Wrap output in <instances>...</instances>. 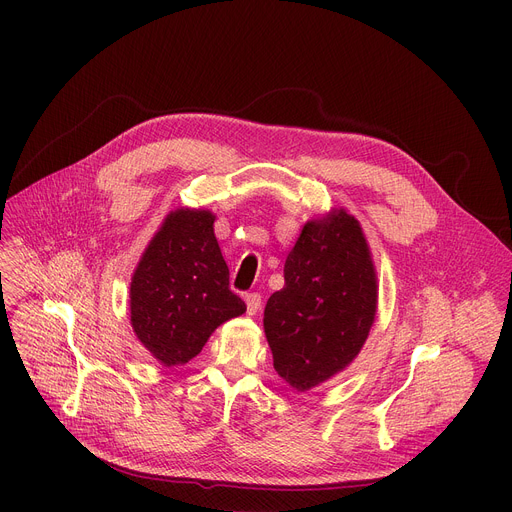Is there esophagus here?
<instances>
[{
    "mask_svg": "<svg viewBox=\"0 0 512 512\" xmlns=\"http://www.w3.org/2000/svg\"><path fill=\"white\" fill-rule=\"evenodd\" d=\"M245 304H247V314H249V316H255L257 310L261 308V296L255 294V291H253V294H247V296H245Z\"/></svg>",
    "mask_w": 512,
    "mask_h": 512,
    "instance_id": "34e87169",
    "label": "esophagus"
}]
</instances>
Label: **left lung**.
<instances>
[{"label":"left lung","mask_w":512,"mask_h":512,"mask_svg":"<svg viewBox=\"0 0 512 512\" xmlns=\"http://www.w3.org/2000/svg\"><path fill=\"white\" fill-rule=\"evenodd\" d=\"M283 279L265 306V336L277 375L308 391L348 367L375 322L377 275L356 218L338 210L308 223Z\"/></svg>","instance_id":"obj_1"}]
</instances>
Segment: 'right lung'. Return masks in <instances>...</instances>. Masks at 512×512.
<instances>
[{"mask_svg": "<svg viewBox=\"0 0 512 512\" xmlns=\"http://www.w3.org/2000/svg\"><path fill=\"white\" fill-rule=\"evenodd\" d=\"M208 210H176L145 249L131 281V326L166 367L194 358L216 326L247 306L229 287V267Z\"/></svg>", "mask_w": 512, "mask_h": 512, "instance_id": "obj_1", "label": "right lung"}]
</instances>
